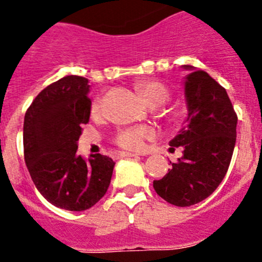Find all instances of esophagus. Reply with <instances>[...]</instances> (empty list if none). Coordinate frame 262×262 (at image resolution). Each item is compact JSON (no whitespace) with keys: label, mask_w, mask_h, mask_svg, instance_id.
Masks as SVG:
<instances>
[{"label":"esophagus","mask_w":262,"mask_h":262,"mask_svg":"<svg viewBox=\"0 0 262 262\" xmlns=\"http://www.w3.org/2000/svg\"><path fill=\"white\" fill-rule=\"evenodd\" d=\"M120 158H136V156H138L137 154H133V152H120L119 154Z\"/></svg>","instance_id":"1"}]
</instances>
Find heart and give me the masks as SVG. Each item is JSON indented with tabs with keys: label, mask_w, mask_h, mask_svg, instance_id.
I'll return each instance as SVG.
<instances>
[{
	"label": "heart",
	"mask_w": 262,
	"mask_h": 262,
	"mask_svg": "<svg viewBox=\"0 0 262 262\" xmlns=\"http://www.w3.org/2000/svg\"><path fill=\"white\" fill-rule=\"evenodd\" d=\"M137 89L145 98L150 106H161L169 99L170 92L163 82L158 80H145L137 84ZM102 106H103V99L97 98L93 103L92 111L94 115L101 114ZM154 136V130L148 126H130V128L121 129L116 134V143L119 146L128 150H139L145 145L146 139L151 138Z\"/></svg>",
	"instance_id": "1"
}]
</instances>
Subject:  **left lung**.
Here are the masks:
<instances>
[{"label": "left lung", "instance_id": "left-lung-1", "mask_svg": "<svg viewBox=\"0 0 262 262\" xmlns=\"http://www.w3.org/2000/svg\"><path fill=\"white\" fill-rule=\"evenodd\" d=\"M190 71L183 80L187 107L185 125L169 141L182 147L183 156L154 189L168 203L190 207L208 198L219 187L230 165L236 141V117L226 90L205 71L182 66Z\"/></svg>", "mask_w": 262, "mask_h": 262}]
</instances>
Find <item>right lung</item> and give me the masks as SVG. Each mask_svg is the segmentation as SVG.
<instances>
[{"label": "right lung", "mask_w": 262, "mask_h": 262, "mask_svg": "<svg viewBox=\"0 0 262 262\" xmlns=\"http://www.w3.org/2000/svg\"><path fill=\"white\" fill-rule=\"evenodd\" d=\"M89 80L66 76L46 86L24 116V160L40 194L58 208H92L111 182L115 161L94 154L77 155L82 125L89 123Z\"/></svg>", "instance_id": "right-lung-1"}]
</instances>
